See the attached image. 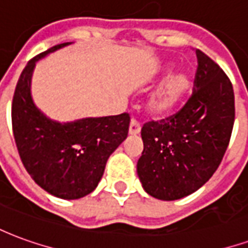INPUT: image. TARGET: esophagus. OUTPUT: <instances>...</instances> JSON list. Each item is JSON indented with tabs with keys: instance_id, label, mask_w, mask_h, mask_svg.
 <instances>
[{
	"instance_id": "1",
	"label": "esophagus",
	"mask_w": 248,
	"mask_h": 248,
	"mask_svg": "<svg viewBox=\"0 0 248 248\" xmlns=\"http://www.w3.org/2000/svg\"><path fill=\"white\" fill-rule=\"evenodd\" d=\"M140 133V124L137 119H131L129 127V134L130 135H137Z\"/></svg>"
}]
</instances>
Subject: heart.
Masks as SVG:
<instances>
[{"instance_id":"obj_1","label":"heart","mask_w":248,"mask_h":248,"mask_svg":"<svg viewBox=\"0 0 248 248\" xmlns=\"http://www.w3.org/2000/svg\"><path fill=\"white\" fill-rule=\"evenodd\" d=\"M174 67V63H167L166 66H163L162 73L170 74ZM191 76L186 71H178L170 74L151 93L147 102L149 113L154 117H166L171 114L191 90Z\"/></svg>"}]
</instances>
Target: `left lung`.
<instances>
[{"mask_svg": "<svg viewBox=\"0 0 248 248\" xmlns=\"http://www.w3.org/2000/svg\"><path fill=\"white\" fill-rule=\"evenodd\" d=\"M194 92L177 114L140 130L143 151L137 172L145 191L161 201L181 199L207 182L223 159L235 119L229 77L197 50Z\"/></svg>", "mask_w": 248, "mask_h": 248, "instance_id": "8db88e82", "label": "left lung"}]
</instances>
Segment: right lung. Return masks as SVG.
Returning a JSON list of instances; mask_svg holds the SVG:
<instances>
[{"label":"right lung","instance_id":"obj_1","mask_svg":"<svg viewBox=\"0 0 248 248\" xmlns=\"http://www.w3.org/2000/svg\"><path fill=\"white\" fill-rule=\"evenodd\" d=\"M70 44L53 46L28 62L12 103L14 140L26 171L61 199H79L95 190L108 156L127 138L130 124L127 113L62 124L35 106L30 90L35 63Z\"/></svg>","mask_w":248,"mask_h":248}]
</instances>
